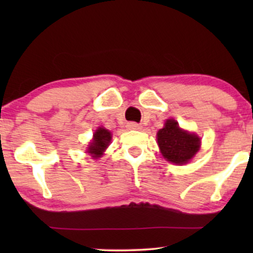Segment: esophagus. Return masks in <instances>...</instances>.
Listing matches in <instances>:
<instances>
[{"label": "esophagus", "mask_w": 253, "mask_h": 253, "mask_svg": "<svg viewBox=\"0 0 253 253\" xmlns=\"http://www.w3.org/2000/svg\"><path fill=\"white\" fill-rule=\"evenodd\" d=\"M126 127H127V129H130V130H140L141 126H140V124H138V123L130 122V123L126 124Z\"/></svg>", "instance_id": "1"}]
</instances>
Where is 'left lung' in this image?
Masks as SVG:
<instances>
[{
    "label": "left lung",
    "mask_w": 253,
    "mask_h": 253,
    "mask_svg": "<svg viewBox=\"0 0 253 253\" xmlns=\"http://www.w3.org/2000/svg\"><path fill=\"white\" fill-rule=\"evenodd\" d=\"M158 144L165 159L183 165L198 152L200 139L196 134L179 129L175 120H167L165 127L158 131Z\"/></svg>",
    "instance_id": "left-lung-1"
}]
</instances>
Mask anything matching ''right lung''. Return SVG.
Listing matches in <instances>:
<instances>
[{
  "instance_id": "1",
  "label": "right lung",
  "mask_w": 253,
  "mask_h": 253,
  "mask_svg": "<svg viewBox=\"0 0 253 253\" xmlns=\"http://www.w3.org/2000/svg\"><path fill=\"white\" fill-rule=\"evenodd\" d=\"M110 139H112V133L108 130L103 129V127H99L95 131L93 141L89 144L88 153H91L93 158H99L102 154V152L106 150L107 146H108Z\"/></svg>"
}]
</instances>
